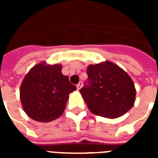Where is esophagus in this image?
<instances>
[{
	"label": "esophagus",
	"mask_w": 158,
	"mask_h": 158,
	"mask_svg": "<svg viewBox=\"0 0 158 158\" xmlns=\"http://www.w3.org/2000/svg\"><path fill=\"white\" fill-rule=\"evenodd\" d=\"M83 85V82L82 81H79V84L77 85V89H81V87H82Z\"/></svg>",
	"instance_id": "34e87169"
}]
</instances>
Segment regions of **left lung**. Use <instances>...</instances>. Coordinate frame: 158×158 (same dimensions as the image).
<instances>
[{
    "mask_svg": "<svg viewBox=\"0 0 158 158\" xmlns=\"http://www.w3.org/2000/svg\"><path fill=\"white\" fill-rule=\"evenodd\" d=\"M88 79L79 89L89 111L96 115L116 118L129 111L135 101L131 78L111 62L89 65Z\"/></svg>",
    "mask_w": 158,
    "mask_h": 158,
    "instance_id": "8db88e82",
    "label": "left lung"
}]
</instances>
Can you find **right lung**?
<instances>
[{"instance_id":"1","label":"right lung","mask_w":158,"mask_h":158,"mask_svg":"<svg viewBox=\"0 0 158 158\" xmlns=\"http://www.w3.org/2000/svg\"><path fill=\"white\" fill-rule=\"evenodd\" d=\"M76 86L62 73V66L41 62L28 73L20 87V99L27 115L38 122H51L61 116L69 93Z\"/></svg>"}]
</instances>
